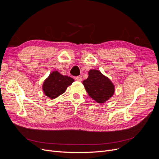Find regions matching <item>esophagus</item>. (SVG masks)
<instances>
[{"instance_id":"34e87169","label":"esophagus","mask_w":159,"mask_h":159,"mask_svg":"<svg viewBox=\"0 0 159 159\" xmlns=\"http://www.w3.org/2000/svg\"><path fill=\"white\" fill-rule=\"evenodd\" d=\"M75 80H76L77 81L80 82V81H82V76H78V77H75Z\"/></svg>"}]
</instances>
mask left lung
Here are the masks:
<instances>
[{
  "label": "left lung",
  "instance_id": "8db88e82",
  "mask_svg": "<svg viewBox=\"0 0 159 159\" xmlns=\"http://www.w3.org/2000/svg\"><path fill=\"white\" fill-rule=\"evenodd\" d=\"M88 75L82 84L91 98L98 104H102L112 97L115 88L109 78L97 70H90Z\"/></svg>",
  "mask_w": 159,
  "mask_h": 159
}]
</instances>
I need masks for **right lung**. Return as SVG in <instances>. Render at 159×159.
I'll return each mask as SVG.
<instances>
[{"mask_svg":"<svg viewBox=\"0 0 159 159\" xmlns=\"http://www.w3.org/2000/svg\"><path fill=\"white\" fill-rule=\"evenodd\" d=\"M73 82L74 79L71 77L62 75L58 71H53L43 82V92L50 99H55L64 93Z\"/></svg>","mask_w":159,"mask_h":159,"instance_id":"right-lung-1","label":"right lung"}]
</instances>
